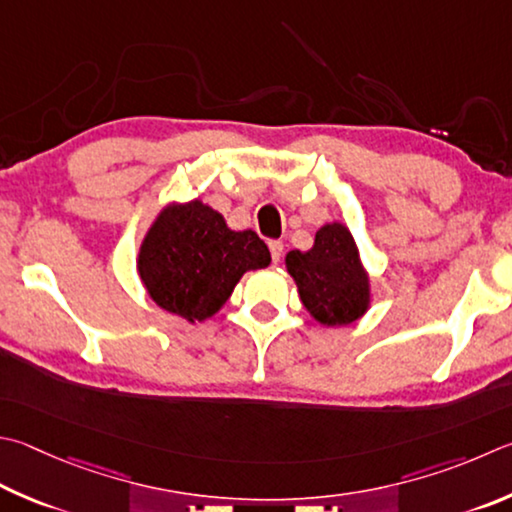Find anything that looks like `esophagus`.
<instances>
[{
  "mask_svg": "<svg viewBox=\"0 0 512 512\" xmlns=\"http://www.w3.org/2000/svg\"><path fill=\"white\" fill-rule=\"evenodd\" d=\"M268 248H271L273 262H275V264L280 262L282 255H284V244H282V241H268Z\"/></svg>",
  "mask_w": 512,
  "mask_h": 512,
  "instance_id": "esophagus-1",
  "label": "esophagus"
}]
</instances>
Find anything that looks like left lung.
Listing matches in <instances>:
<instances>
[{"mask_svg": "<svg viewBox=\"0 0 512 512\" xmlns=\"http://www.w3.org/2000/svg\"><path fill=\"white\" fill-rule=\"evenodd\" d=\"M286 271L311 318L324 327H347L371 306V280L351 230L331 221L315 232L309 250H288Z\"/></svg>", "mask_w": 512, "mask_h": 512, "instance_id": "left-lung-1", "label": "left lung"}]
</instances>
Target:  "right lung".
Masks as SVG:
<instances>
[{"mask_svg":"<svg viewBox=\"0 0 512 512\" xmlns=\"http://www.w3.org/2000/svg\"><path fill=\"white\" fill-rule=\"evenodd\" d=\"M268 264L271 253L257 232L228 228L224 215L201 199L163 206L136 255L154 304L190 324L217 315L244 273Z\"/></svg>","mask_w":512,"mask_h":512,"instance_id":"add662e5","label":"right lung"}]
</instances>
